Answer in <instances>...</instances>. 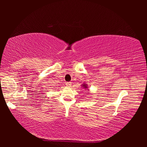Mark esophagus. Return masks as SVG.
<instances>
[{
  "label": "esophagus",
  "instance_id": "obj_1",
  "mask_svg": "<svg viewBox=\"0 0 147 147\" xmlns=\"http://www.w3.org/2000/svg\"><path fill=\"white\" fill-rule=\"evenodd\" d=\"M65 85H66L67 86H71V82H66V83H65Z\"/></svg>",
  "mask_w": 147,
  "mask_h": 147
}]
</instances>
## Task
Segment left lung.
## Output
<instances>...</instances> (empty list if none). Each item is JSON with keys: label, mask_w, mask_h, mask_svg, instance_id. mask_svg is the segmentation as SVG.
<instances>
[{"label": "left lung", "mask_w": 147, "mask_h": 147, "mask_svg": "<svg viewBox=\"0 0 147 147\" xmlns=\"http://www.w3.org/2000/svg\"><path fill=\"white\" fill-rule=\"evenodd\" d=\"M82 86L83 88H85V90H89V89H88V85H87L86 83H83V85H81Z\"/></svg>", "instance_id": "1"}]
</instances>
